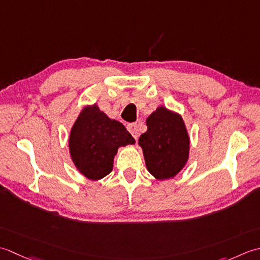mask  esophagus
Returning a JSON list of instances; mask_svg holds the SVG:
<instances>
[{
  "instance_id": "esophagus-1",
  "label": "esophagus",
  "mask_w": 260,
  "mask_h": 260,
  "mask_svg": "<svg viewBox=\"0 0 260 260\" xmlns=\"http://www.w3.org/2000/svg\"><path fill=\"white\" fill-rule=\"evenodd\" d=\"M126 128H128L131 136L137 140L138 137H139V125H138L137 123H129L128 125H126Z\"/></svg>"
}]
</instances>
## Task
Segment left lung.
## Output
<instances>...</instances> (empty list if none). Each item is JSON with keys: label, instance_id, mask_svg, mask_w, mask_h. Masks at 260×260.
Masks as SVG:
<instances>
[{"label": "left lung", "instance_id": "obj_1", "mask_svg": "<svg viewBox=\"0 0 260 260\" xmlns=\"http://www.w3.org/2000/svg\"><path fill=\"white\" fill-rule=\"evenodd\" d=\"M147 126L139 145L148 171L157 179L174 177L188 159L189 139L182 116L160 107L148 116Z\"/></svg>", "mask_w": 260, "mask_h": 260}]
</instances>
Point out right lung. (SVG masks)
<instances>
[{"label":"right lung","instance_id":"add662e5","mask_svg":"<svg viewBox=\"0 0 260 260\" xmlns=\"http://www.w3.org/2000/svg\"><path fill=\"white\" fill-rule=\"evenodd\" d=\"M135 144L122 123L109 119L96 105L84 109L70 137L72 159L84 176L101 179L111 173L120 146Z\"/></svg>","mask_w":260,"mask_h":260}]
</instances>
